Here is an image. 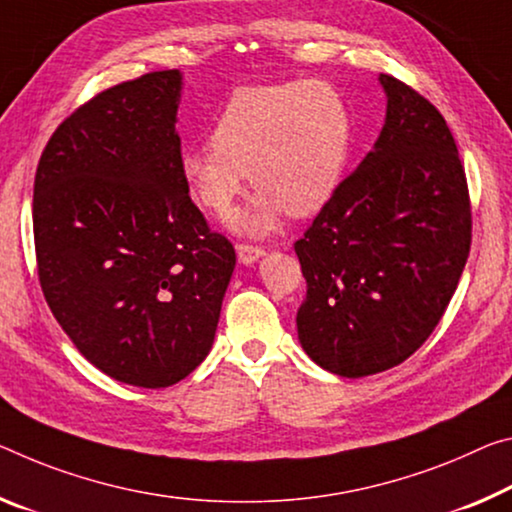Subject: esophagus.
Masks as SVG:
<instances>
[{
  "label": "esophagus",
  "mask_w": 512,
  "mask_h": 512,
  "mask_svg": "<svg viewBox=\"0 0 512 512\" xmlns=\"http://www.w3.org/2000/svg\"><path fill=\"white\" fill-rule=\"evenodd\" d=\"M266 255V250L264 248H257V246H248V243H239L237 246V257H239V262L243 264V266H250V264H255L259 257H264Z\"/></svg>",
  "instance_id": "34e87169"
}]
</instances>
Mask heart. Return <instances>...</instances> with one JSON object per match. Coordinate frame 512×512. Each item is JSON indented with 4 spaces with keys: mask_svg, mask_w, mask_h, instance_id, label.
<instances>
[{
    "mask_svg": "<svg viewBox=\"0 0 512 512\" xmlns=\"http://www.w3.org/2000/svg\"><path fill=\"white\" fill-rule=\"evenodd\" d=\"M209 141L180 154L186 189L205 212L225 218L248 173L259 191L232 230L266 237L285 209L310 216L335 196L351 157L353 116L328 81L250 84L227 97Z\"/></svg>",
    "mask_w": 512,
    "mask_h": 512,
    "instance_id": "heart-1",
    "label": "heart"
}]
</instances>
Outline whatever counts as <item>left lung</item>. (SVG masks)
I'll return each instance as SVG.
<instances>
[{"label":"left lung","instance_id":"1","mask_svg":"<svg viewBox=\"0 0 512 512\" xmlns=\"http://www.w3.org/2000/svg\"><path fill=\"white\" fill-rule=\"evenodd\" d=\"M378 81V141L294 246L307 280L300 346L344 378L392 369L426 342L472 243L465 170L442 113L399 79Z\"/></svg>","mask_w":512,"mask_h":512}]
</instances>
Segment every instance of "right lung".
Returning a JSON list of instances; mask_svg holds the SVG:
<instances>
[{"mask_svg":"<svg viewBox=\"0 0 512 512\" xmlns=\"http://www.w3.org/2000/svg\"><path fill=\"white\" fill-rule=\"evenodd\" d=\"M180 70L95 95L45 145L34 182L38 278L84 358L170 387L212 351L237 255L180 175Z\"/></svg>","mask_w":512,"mask_h":512,"instance_id":"right-lung-1","label":"right lung"}]
</instances>
